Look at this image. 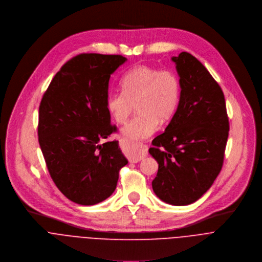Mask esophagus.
<instances>
[{
  "label": "esophagus",
  "instance_id": "34e87169",
  "mask_svg": "<svg viewBox=\"0 0 262 262\" xmlns=\"http://www.w3.org/2000/svg\"><path fill=\"white\" fill-rule=\"evenodd\" d=\"M147 148H148V146L146 144H142V145L136 147L132 151V155L130 157V162L136 163V162L142 160L143 158H145V157L147 156Z\"/></svg>",
  "mask_w": 262,
  "mask_h": 262
}]
</instances>
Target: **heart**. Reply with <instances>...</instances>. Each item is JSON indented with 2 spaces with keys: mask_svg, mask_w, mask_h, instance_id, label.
<instances>
[{
  "mask_svg": "<svg viewBox=\"0 0 262 262\" xmlns=\"http://www.w3.org/2000/svg\"><path fill=\"white\" fill-rule=\"evenodd\" d=\"M122 92H112L106 105L115 121L126 124L137 106L138 114L123 129L132 142L144 140L174 114L180 101L181 84L177 74L168 69L138 65L121 79Z\"/></svg>",
  "mask_w": 262,
  "mask_h": 262,
  "instance_id": "heart-1",
  "label": "heart"
}]
</instances>
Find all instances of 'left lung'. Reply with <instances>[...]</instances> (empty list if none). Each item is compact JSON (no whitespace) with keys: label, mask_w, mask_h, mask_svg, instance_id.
<instances>
[{"label":"left lung","mask_w":262,"mask_h":262,"mask_svg":"<svg viewBox=\"0 0 262 262\" xmlns=\"http://www.w3.org/2000/svg\"><path fill=\"white\" fill-rule=\"evenodd\" d=\"M180 76L178 110L149 154L159 164L155 194L172 205L199 199L220 173L229 131L223 91L189 52L172 57Z\"/></svg>","instance_id":"1"}]
</instances>
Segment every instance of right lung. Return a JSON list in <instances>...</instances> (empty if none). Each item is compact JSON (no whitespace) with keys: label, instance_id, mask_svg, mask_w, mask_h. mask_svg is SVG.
<instances>
[{"label":"right lung","instance_id":"add662e5","mask_svg":"<svg viewBox=\"0 0 262 262\" xmlns=\"http://www.w3.org/2000/svg\"><path fill=\"white\" fill-rule=\"evenodd\" d=\"M120 55L80 54L52 78L39 106L38 140L48 172L71 201L93 205L117 188L128 161L106 105L111 75L126 62Z\"/></svg>","mask_w":262,"mask_h":262}]
</instances>
